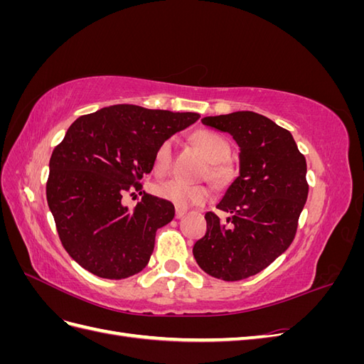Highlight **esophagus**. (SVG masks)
<instances>
[{
	"label": "esophagus",
	"mask_w": 364,
	"mask_h": 364,
	"mask_svg": "<svg viewBox=\"0 0 364 364\" xmlns=\"http://www.w3.org/2000/svg\"><path fill=\"white\" fill-rule=\"evenodd\" d=\"M185 209H182V208H176V218H182L183 215H185Z\"/></svg>",
	"instance_id": "1"
}]
</instances>
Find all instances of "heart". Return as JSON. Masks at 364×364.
<instances>
[{
    "instance_id": "b5f03b06",
    "label": "heart",
    "mask_w": 364,
    "mask_h": 364,
    "mask_svg": "<svg viewBox=\"0 0 364 364\" xmlns=\"http://www.w3.org/2000/svg\"><path fill=\"white\" fill-rule=\"evenodd\" d=\"M194 142L202 149L206 158L211 161V176L217 183H223L229 179L230 168L225 164L229 158L230 147L228 141L209 130H200L194 135ZM173 162V139H165L156 149L153 168L158 174L167 173ZM155 193L161 199L168 200L178 208H190L203 205L211 199V190L202 183H188L181 179H170L155 186Z\"/></svg>"
}]
</instances>
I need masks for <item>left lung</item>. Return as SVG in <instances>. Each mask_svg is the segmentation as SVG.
I'll return each instance as SVG.
<instances>
[{"label": "left lung", "mask_w": 364, "mask_h": 364, "mask_svg": "<svg viewBox=\"0 0 364 364\" xmlns=\"http://www.w3.org/2000/svg\"><path fill=\"white\" fill-rule=\"evenodd\" d=\"M240 147V174L217 208L206 234L193 247L199 267L214 278L240 281L259 273L289 249L308 197L306 161L287 129L267 117L240 111L205 117Z\"/></svg>", "instance_id": "1"}]
</instances>
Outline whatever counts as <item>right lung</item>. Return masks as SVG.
<instances>
[{
    "mask_svg": "<svg viewBox=\"0 0 364 364\" xmlns=\"http://www.w3.org/2000/svg\"><path fill=\"white\" fill-rule=\"evenodd\" d=\"M200 118L135 105H115L77 118L53 150L47 202L62 246L83 269L106 279H124L147 266L156 230L174 206L141 191L156 149ZM139 191L129 210L120 202Z\"/></svg>",
    "mask_w": 364,
    "mask_h": 364,
    "instance_id": "1",
    "label": "right lung"
}]
</instances>
